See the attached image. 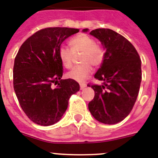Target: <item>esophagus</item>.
<instances>
[{"mask_svg":"<svg viewBox=\"0 0 158 158\" xmlns=\"http://www.w3.org/2000/svg\"><path fill=\"white\" fill-rule=\"evenodd\" d=\"M79 85H80V89H83V88H85L86 86H87V84L84 83H81L80 84H79Z\"/></svg>","mask_w":158,"mask_h":158,"instance_id":"34e87169","label":"esophagus"}]
</instances>
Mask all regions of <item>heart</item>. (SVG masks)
I'll return each mask as SVG.
<instances>
[{
	"label": "heart",
	"mask_w": 158,
	"mask_h": 158,
	"mask_svg": "<svg viewBox=\"0 0 158 158\" xmlns=\"http://www.w3.org/2000/svg\"><path fill=\"white\" fill-rule=\"evenodd\" d=\"M71 50L65 46L58 49V57L65 68L72 66L75 55L82 53L79 58V66L74 67L67 73V77L75 81L82 82L92 74V66L98 67L105 58V51L100 44L96 43L92 37L84 34L76 35L69 41Z\"/></svg>",
	"instance_id": "b5f03b06"
}]
</instances>
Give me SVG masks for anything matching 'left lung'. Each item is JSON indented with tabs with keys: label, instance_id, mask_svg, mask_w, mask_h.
Masks as SVG:
<instances>
[{
	"label": "left lung",
	"instance_id": "left-lung-1",
	"mask_svg": "<svg viewBox=\"0 0 158 158\" xmlns=\"http://www.w3.org/2000/svg\"><path fill=\"white\" fill-rule=\"evenodd\" d=\"M90 35L101 42L106 52L95 74L96 79L103 81L102 85L88 84L95 92L88 109L97 121L118 123L130 114L136 101L142 79L141 61L132 44L114 31L98 28Z\"/></svg>",
	"mask_w": 158,
	"mask_h": 158
}]
</instances>
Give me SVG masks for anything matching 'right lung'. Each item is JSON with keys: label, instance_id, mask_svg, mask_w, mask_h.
Segmentation results:
<instances>
[{"label": "right lung", "instance_id": "right-lung-1", "mask_svg": "<svg viewBox=\"0 0 158 158\" xmlns=\"http://www.w3.org/2000/svg\"><path fill=\"white\" fill-rule=\"evenodd\" d=\"M79 31L44 28L26 40L15 57V94L26 115L38 125L57 123L66 112L70 97L79 90L75 80L61 79L63 66L58 57L61 43Z\"/></svg>", "mask_w": 158, "mask_h": 158}]
</instances>
